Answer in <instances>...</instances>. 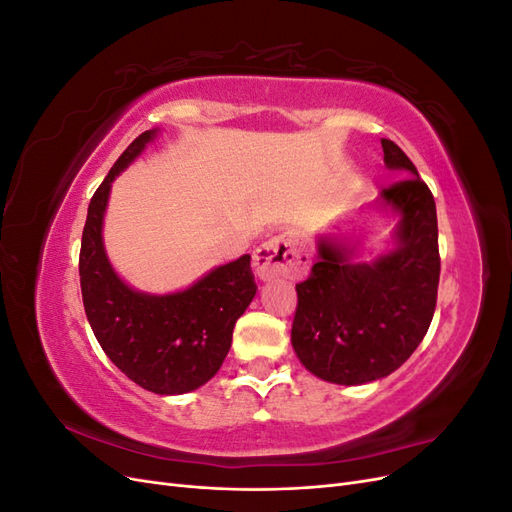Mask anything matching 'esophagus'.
<instances>
[{
	"mask_svg": "<svg viewBox=\"0 0 512 512\" xmlns=\"http://www.w3.org/2000/svg\"><path fill=\"white\" fill-rule=\"evenodd\" d=\"M309 254L299 250L288 235H277L262 243L254 252V269L262 282L273 280V277H288V280H299L309 267Z\"/></svg>",
	"mask_w": 512,
	"mask_h": 512,
	"instance_id": "34e87169",
	"label": "esophagus"
}]
</instances>
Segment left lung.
<instances>
[{
	"mask_svg": "<svg viewBox=\"0 0 512 512\" xmlns=\"http://www.w3.org/2000/svg\"><path fill=\"white\" fill-rule=\"evenodd\" d=\"M384 164L408 175L380 192L399 213L397 247L374 262H352V250L320 239L318 260L297 284L292 348L314 376L365 384L393 374L423 342L438 301V215L412 160L382 138Z\"/></svg>",
	"mask_w": 512,
	"mask_h": 512,
	"instance_id": "8db88e82",
	"label": "left lung"
}]
</instances>
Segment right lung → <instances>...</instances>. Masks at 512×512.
Instances as JSON below:
<instances>
[{"label":"right lung","mask_w":512,"mask_h":512,"mask_svg":"<svg viewBox=\"0 0 512 512\" xmlns=\"http://www.w3.org/2000/svg\"><path fill=\"white\" fill-rule=\"evenodd\" d=\"M156 136L147 130L121 153L87 209L79 275L85 314L98 344L123 374L158 395L190 393L222 367L235 322L256 294L250 254L175 294L136 292L106 258L102 220L111 183Z\"/></svg>","instance_id":"obj_1"}]
</instances>
